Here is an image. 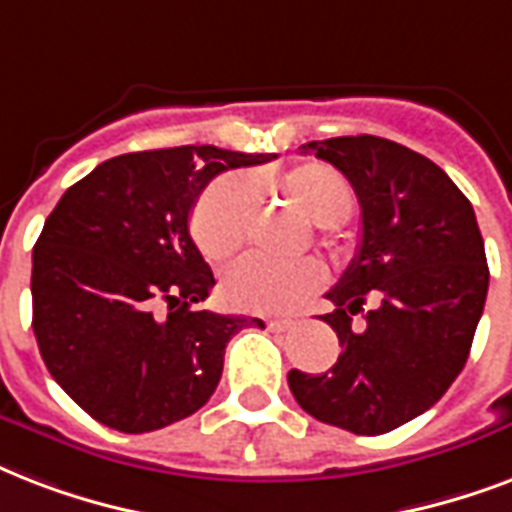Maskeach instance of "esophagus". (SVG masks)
Listing matches in <instances>:
<instances>
[{
    "instance_id": "34e87169",
    "label": "esophagus",
    "mask_w": 512,
    "mask_h": 512,
    "mask_svg": "<svg viewBox=\"0 0 512 512\" xmlns=\"http://www.w3.org/2000/svg\"><path fill=\"white\" fill-rule=\"evenodd\" d=\"M267 326L272 328V331H288V328L296 326V318H269Z\"/></svg>"
}]
</instances>
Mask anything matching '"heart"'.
I'll return each instance as SVG.
<instances>
[{
    "label": "heart",
    "mask_w": 512,
    "mask_h": 512,
    "mask_svg": "<svg viewBox=\"0 0 512 512\" xmlns=\"http://www.w3.org/2000/svg\"><path fill=\"white\" fill-rule=\"evenodd\" d=\"M280 189L312 224L342 227L355 211V194L347 178L323 162H307L285 173ZM251 184L248 178L219 176L202 189L189 216V232L194 245L213 264L232 259L248 235L251 216ZM326 283V269L315 259L275 261L248 256L224 272L221 293L227 304L245 312H285Z\"/></svg>",
    "instance_id": "1"
}]
</instances>
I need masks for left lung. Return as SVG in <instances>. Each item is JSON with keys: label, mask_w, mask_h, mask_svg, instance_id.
Masks as SVG:
<instances>
[{"label": "left lung", "mask_w": 512, "mask_h": 512, "mask_svg": "<svg viewBox=\"0 0 512 512\" xmlns=\"http://www.w3.org/2000/svg\"><path fill=\"white\" fill-rule=\"evenodd\" d=\"M360 202V245L323 315L342 344L326 374L293 368L299 406L326 425L382 435L435 406L465 368L489 291L473 205L433 160L379 136L310 141ZM367 311L360 324L354 315Z\"/></svg>", "instance_id": "1"}]
</instances>
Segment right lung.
Returning <instances> with one entry per match:
<instances>
[{"label":"right lung","mask_w":512,"mask_h":512,"mask_svg":"<svg viewBox=\"0 0 512 512\" xmlns=\"http://www.w3.org/2000/svg\"><path fill=\"white\" fill-rule=\"evenodd\" d=\"M275 157L219 146L120 154L47 216L31 326L50 376L101 425L152 433L192 417L219 384L229 339L261 323L194 310L216 280L189 216L211 178Z\"/></svg>","instance_id":"1"}]
</instances>
